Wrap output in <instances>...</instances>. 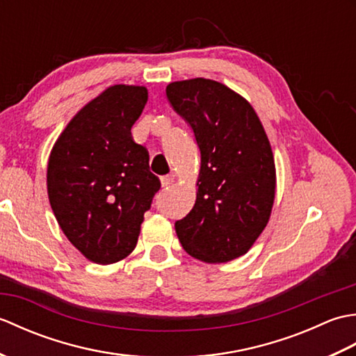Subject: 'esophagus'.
<instances>
[{
    "label": "esophagus",
    "instance_id": "esophagus-1",
    "mask_svg": "<svg viewBox=\"0 0 356 356\" xmlns=\"http://www.w3.org/2000/svg\"><path fill=\"white\" fill-rule=\"evenodd\" d=\"M172 182H174V177L172 176H163V177H161V184H162L163 188H168Z\"/></svg>",
    "mask_w": 356,
    "mask_h": 356
}]
</instances>
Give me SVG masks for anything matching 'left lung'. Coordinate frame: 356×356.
Instances as JSON below:
<instances>
[{"label":"left lung","instance_id":"1","mask_svg":"<svg viewBox=\"0 0 356 356\" xmlns=\"http://www.w3.org/2000/svg\"><path fill=\"white\" fill-rule=\"evenodd\" d=\"M166 96L200 149L197 195L176 222L177 237L194 259L231 261L251 249L274 207L277 174L266 131L252 105L222 82L176 81Z\"/></svg>","mask_w":356,"mask_h":356}]
</instances>
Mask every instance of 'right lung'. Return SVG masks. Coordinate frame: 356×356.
Masks as SVG:
<instances>
[{"label":"right lung","instance_id":"obj_1","mask_svg":"<svg viewBox=\"0 0 356 356\" xmlns=\"http://www.w3.org/2000/svg\"><path fill=\"white\" fill-rule=\"evenodd\" d=\"M148 101L143 86L116 84L86 104L59 134L47 165L49 202L70 243L97 264L124 260L161 180L131 127Z\"/></svg>","mask_w":356,"mask_h":356}]
</instances>
